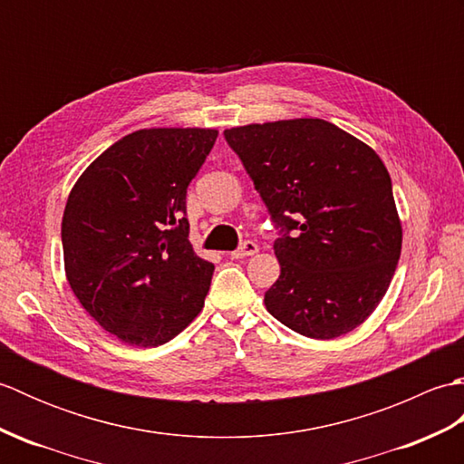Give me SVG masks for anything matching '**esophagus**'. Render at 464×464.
Instances as JSON below:
<instances>
[{
    "mask_svg": "<svg viewBox=\"0 0 464 464\" xmlns=\"http://www.w3.org/2000/svg\"><path fill=\"white\" fill-rule=\"evenodd\" d=\"M257 251H259L257 243H253V241H245L237 251H233V253H231V257H233V259H243V257H249V255H255Z\"/></svg>",
    "mask_w": 464,
    "mask_h": 464,
    "instance_id": "esophagus-1",
    "label": "esophagus"
}]
</instances>
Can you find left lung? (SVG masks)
Returning a JSON list of instances; mask_svg holds the SVG:
<instances>
[{
    "label": "left lung",
    "mask_w": 464,
    "mask_h": 464,
    "mask_svg": "<svg viewBox=\"0 0 464 464\" xmlns=\"http://www.w3.org/2000/svg\"><path fill=\"white\" fill-rule=\"evenodd\" d=\"M223 135L279 229L281 275L265 307L311 339L357 329L401 257L402 229L381 157L324 120L251 123Z\"/></svg>",
    "instance_id": "8db88e82"
}]
</instances>
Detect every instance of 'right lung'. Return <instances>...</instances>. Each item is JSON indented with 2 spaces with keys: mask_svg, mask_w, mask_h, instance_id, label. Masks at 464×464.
<instances>
[{
  "mask_svg": "<svg viewBox=\"0 0 464 464\" xmlns=\"http://www.w3.org/2000/svg\"><path fill=\"white\" fill-rule=\"evenodd\" d=\"M217 130L160 127L115 141L87 167L62 221L65 275L83 309L133 347H160L189 324L213 263L189 243L187 187Z\"/></svg>",
  "mask_w": 464,
  "mask_h": 464,
  "instance_id": "obj_1",
  "label": "right lung"
}]
</instances>
